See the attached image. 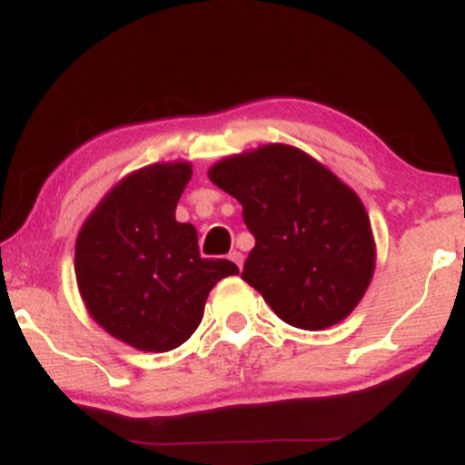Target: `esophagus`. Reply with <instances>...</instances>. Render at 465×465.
Here are the masks:
<instances>
[{
    "label": "esophagus",
    "mask_w": 465,
    "mask_h": 465,
    "mask_svg": "<svg viewBox=\"0 0 465 465\" xmlns=\"http://www.w3.org/2000/svg\"><path fill=\"white\" fill-rule=\"evenodd\" d=\"M229 260H232L233 264L238 266V269H242V262H244V255L240 253V251H232V253H229Z\"/></svg>",
    "instance_id": "esophagus-1"
}]
</instances>
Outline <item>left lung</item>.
Masks as SVG:
<instances>
[{
    "label": "left lung",
    "instance_id": "left-lung-1",
    "mask_svg": "<svg viewBox=\"0 0 465 465\" xmlns=\"http://www.w3.org/2000/svg\"><path fill=\"white\" fill-rule=\"evenodd\" d=\"M207 177L242 205L253 233L242 280L282 322L325 330L359 306L376 266L365 205L350 185L288 143L221 159Z\"/></svg>",
    "mask_w": 465,
    "mask_h": 465
}]
</instances>
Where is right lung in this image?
Segmentation results:
<instances>
[{"instance_id": "add662e5", "label": "right lung", "mask_w": 465, "mask_h": 465, "mask_svg": "<svg viewBox=\"0 0 465 465\" xmlns=\"http://www.w3.org/2000/svg\"><path fill=\"white\" fill-rule=\"evenodd\" d=\"M192 179L188 162L126 174L80 227L74 271L98 325L142 351L179 348L199 328L207 295L236 275L229 260H205L190 223L174 218Z\"/></svg>"}]
</instances>
